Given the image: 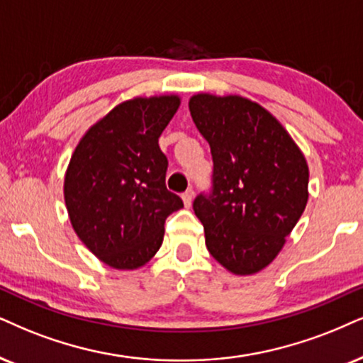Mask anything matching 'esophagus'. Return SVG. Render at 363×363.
<instances>
[{"label":"esophagus","instance_id":"1","mask_svg":"<svg viewBox=\"0 0 363 363\" xmlns=\"http://www.w3.org/2000/svg\"><path fill=\"white\" fill-rule=\"evenodd\" d=\"M192 197H194V191H192V189H187L186 192H182V201H184L186 208H191Z\"/></svg>","mask_w":363,"mask_h":363}]
</instances>
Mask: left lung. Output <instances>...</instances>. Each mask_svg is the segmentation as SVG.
I'll return each mask as SVG.
<instances>
[{"label": "left lung", "mask_w": 363, "mask_h": 363, "mask_svg": "<svg viewBox=\"0 0 363 363\" xmlns=\"http://www.w3.org/2000/svg\"><path fill=\"white\" fill-rule=\"evenodd\" d=\"M189 110L214 166L213 187L192 203L206 246L231 273H258L305 211V155L268 110L247 99L197 94Z\"/></svg>", "instance_id": "8db88e82"}]
</instances>
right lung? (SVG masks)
I'll use <instances>...</instances> for the list:
<instances>
[{
  "label": "right lung",
  "instance_id": "obj_1",
  "mask_svg": "<svg viewBox=\"0 0 363 363\" xmlns=\"http://www.w3.org/2000/svg\"><path fill=\"white\" fill-rule=\"evenodd\" d=\"M181 99H132L89 128L65 174V204L77 236L117 269L144 266L162 245L167 216L182 199L166 187L159 137Z\"/></svg>",
  "mask_w": 363,
  "mask_h": 363
}]
</instances>
